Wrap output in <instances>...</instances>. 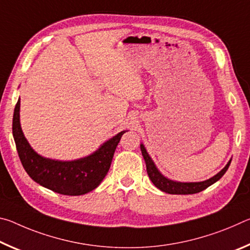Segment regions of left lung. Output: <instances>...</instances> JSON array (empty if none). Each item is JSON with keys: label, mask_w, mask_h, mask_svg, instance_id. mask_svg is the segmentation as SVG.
<instances>
[{"label": "left lung", "mask_w": 250, "mask_h": 250, "mask_svg": "<svg viewBox=\"0 0 250 250\" xmlns=\"http://www.w3.org/2000/svg\"><path fill=\"white\" fill-rule=\"evenodd\" d=\"M140 147H141L142 155L143 158H145L146 164L147 175H149L152 183H153L159 189H161V191L168 194H184L185 195V194H195V193H200L202 191H204L205 188H208V186H210L211 184H214L215 182H217L224 174H225L231 162L230 160L229 162L227 163V166L224 167L221 172L217 173L215 176L210 177L209 180H206L203 182H196V183H181V182H174V181L168 180L161 174V173L158 171V168L155 167L153 161H152L149 154H147V152L145 149L143 145H141Z\"/></svg>", "instance_id": "8db88e82"}]
</instances>
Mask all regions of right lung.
<instances>
[{
    "mask_svg": "<svg viewBox=\"0 0 250 250\" xmlns=\"http://www.w3.org/2000/svg\"><path fill=\"white\" fill-rule=\"evenodd\" d=\"M20 99L13 115V137L22 166L31 179L46 188L62 195H83L95 189L110 168L116 147L125 131L104 143L87 158L62 162L45 159L28 145L20 125Z\"/></svg>",
    "mask_w": 250,
    "mask_h": 250,
    "instance_id": "right-lung-1",
    "label": "right lung"
}]
</instances>
